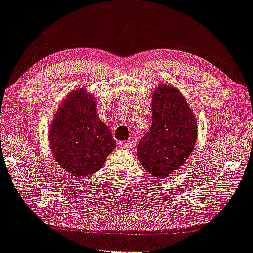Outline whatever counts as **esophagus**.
<instances>
[{"mask_svg": "<svg viewBox=\"0 0 253 253\" xmlns=\"http://www.w3.org/2000/svg\"><path fill=\"white\" fill-rule=\"evenodd\" d=\"M120 146H121V148L123 149H132L133 148V142H129V141H122L120 143Z\"/></svg>", "mask_w": 253, "mask_h": 253, "instance_id": "34e87169", "label": "esophagus"}]
</instances>
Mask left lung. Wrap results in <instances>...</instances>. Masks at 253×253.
Instances as JSON below:
<instances>
[{
	"label": "left lung",
	"mask_w": 253,
	"mask_h": 253,
	"mask_svg": "<svg viewBox=\"0 0 253 253\" xmlns=\"http://www.w3.org/2000/svg\"><path fill=\"white\" fill-rule=\"evenodd\" d=\"M149 132L138 145V157L147 172L167 177L188 159L196 145L198 126L191 108L176 88L155 90Z\"/></svg>",
	"instance_id": "1"
}]
</instances>
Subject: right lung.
<instances>
[{
	"label": "right lung",
	"instance_id": "1",
	"mask_svg": "<svg viewBox=\"0 0 253 253\" xmlns=\"http://www.w3.org/2000/svg\"><path fill=\"white\" fill-rule=\"evenodd\" d=\"M96 111L92 96L80 89L64 99L50 126V150L62 169L76 177L96 173L115 147Z\"/></svg>",
	"mask_w": 253,
	"mask_h": 253
}]
</instances>
